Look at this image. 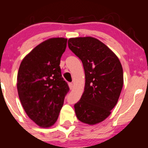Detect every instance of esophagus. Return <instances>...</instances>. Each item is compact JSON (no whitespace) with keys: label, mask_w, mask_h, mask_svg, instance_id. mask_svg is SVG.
<instances>
[{"label":"esophagus","mask_w":148,"mask_h":148,"mask_svg":"<svg viewBox=\"0 0 148 148\" xmlns=\"http://www.w3.org/2000/svg\"><path fill=\"white\" fill-rule=\"evenodd\" d=\"M69 88H70V90H72L73 89V87H74V86H73L72 83H69Z\"/></svg>","instance_id":"obj_1"}]
</instances>
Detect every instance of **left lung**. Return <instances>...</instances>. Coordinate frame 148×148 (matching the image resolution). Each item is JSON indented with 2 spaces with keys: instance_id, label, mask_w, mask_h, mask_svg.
Masks as SVG:
<instances>
[{
  "instance_id": "left-lung-1",
  "label": "left lung",
  "mask_w": 148,
  "mask_h": 148,
  "mask_svg": "<svg viewBox=\"0 0 148 148\" xmlns=\"http://www.w3.org/2000/svg\"><path fill=\"white\" fill-rule=\"evenodd\" d=\"M68 47L82 62L86 76L84 92L74 104L76 117L88 125L101 123L111 114L121 93V63L111 49L94 37L70 38Z\"/></svg>"
}]
</instances>
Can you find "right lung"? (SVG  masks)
I'll return each instance as SVG.
<instances>
[{"mask_svg": "<svg viewBox=\"0 0 148 148\" xmlns=\"http://www.w3.org/2000/svg\"><path fill=\"white\" fill-rule=\"evenodd\" d=\"M67 41L57 37L43 42L23 58L18 69L20 101L28 116L40 127H49L56 122L69 90L60 67Z\"/></svg>", "mask_w": 148, "mask_h": 148, "instance_id": "obj_1", "label": "right lung"}]
</instances>
